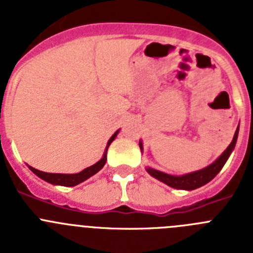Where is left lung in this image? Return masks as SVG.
Instances as JSON below:
<instances>
[{
	"label": "left lung",
	"instance_id": "left-lung-1",
	"mask_svg": "<svg viewBox=\"0 0 253 253\" xmlns=\"http://www.w3.org/2000/svg\"><path fill=\"white\" fill-rule=\"evenodd\" d=\"M237 137H238V129H237L236 133H234L233 140H232L231 144L228 146V148L223 152L222 156H220L215 162L211 163L210 166L205 167V169H200V171L191 172V173H187V175H184V176L167 175V173H163V172L157 171V169H147V171H148V173L151 176L156 177L157 180L162 181V182H165V184L169 185V186L175 187V189H180V190L198 189V187L208 184L210 180H213V178L218 175V172L223 169L224 163L227 162L228 157H229V154L232 153L234 146H236ZM139 147L140 149L143 148L142 143H139Z\"/></svg>",
	"mask_w": 253,
	"mask_h": 253
}]
</instances>
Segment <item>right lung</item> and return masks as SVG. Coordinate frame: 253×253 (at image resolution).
Returning <instances> with one entry per match:
<instances>
[{
  "label": "right lung",
  "mask_w": 253,
  "mask_h": 253,
  "mask_svg": "<svg viewBox=\"0 0 253 253\" xmlns=\"http://www.w3.org/2000/svg\"><path fill=\"white\" fill-rule=\"evenodd\" d=\"M118 133H119V130L115 131L113 137L109 139L104 157H102L99 162L95 163V165H92L91 167H87V169H84V171L78 172V173H75V175H66V173H48V172L39 171V169H33V167H30V169L34 172L35 175L39 176L40 178H43V180L48 181V182H50V184H53V185H62V186H76V185L81 184L82 181L87 180L88 177H91L92 175H95L96 172H99L100 169L104 167V165L106 163L107 148H109V146L111 144V142L115 139L116 134Z\"/></svg>",
  "instance_id": "obj_1"
}]
</instances>
